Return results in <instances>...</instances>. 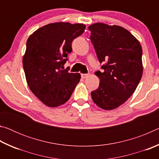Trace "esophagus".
Returning a JSON list of instances; mask_svg holds the SVG:
<instances>
[{
	"instance_id": "esophagus-1",
	"label": "esophagus",
	"mask_w": 159,
	"mask_h": 159,
	"mask_svg": "<svg viewBox=\"0 0 159 159\" xmlns=\"http://www.w3.org/2000/svg\"><path fill=\"white\" fill-rule=\"evenodd\" d=\"M89 74H81V78L82 79H86V78H88L89 76Z\"/></svg>"
}]
</instances>
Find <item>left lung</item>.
<instances>
[{"instance_id":"left-lung-1","label":"left lung","mask_w":159,"mask_h":159,"mask_svg":"<svg viewBox=\"0 0 159 159\" xmlns=\"http://www.w3.org/2000/svg\"><path fill=\"white\" fill-rule=\"evenodd\" d=\"M88 29L103 72L98 89L91 93L93 102L104 110L118 108L133 95L143 73L141 44L127 29L120 26L95 23Z\"/></svg>"}]
</instances>
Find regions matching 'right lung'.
<instances>
[{
	"label": "right lung",
	"instance_id": "right-lung-1",
	"mask_svg": "<svg viewBox=\"0 0 159 159\" xmlns=\"http://www.w3.org/2000/svg\"><path fill=\"white\" fill-rule=\"evenodd\" d=\"M83 24L55 22L35 31L26 41L23 66L29 88L43 103L57 107L71 98L80 74L61 70L71 43L85 31Z\"/></svg>",
	"mask_w": 159,
	"mask_h": 159
}]
</instances>
